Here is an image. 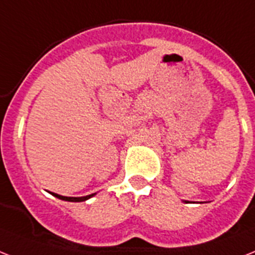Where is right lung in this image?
Listing matches in <instances>:
<instances>
[{
    "mask_svg": "<svg viewBox=\"0 0 255 255\" xmlns=\"http://www.w3.org/2000/svg\"><path fill=\"white\" fill-rule=\"evenodd\" d=\"M56 198H59V199H63V200H67V202H84V200H88L89 198H92L93 195L95 194H92V195H88V196H81V198H69V196H63V195H59V194H53Z\"/></svg>",
    "mask_w": 255,
    "mask_h": 255,
    "instance_id": "add662e5",
    "label": "right lung"
}]
</instances>
